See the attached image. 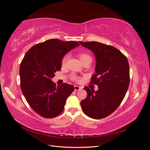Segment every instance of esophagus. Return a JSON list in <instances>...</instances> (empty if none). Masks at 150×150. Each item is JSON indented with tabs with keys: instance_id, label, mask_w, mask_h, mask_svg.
<instances>
[{
	"instance_id": "obj_1",
	"label": "esophagus",
	"mask_w": 150,
	"mask_h": 150,
	"mask_svg": "<svg viewBox=\"0 0 150 150\" xmlns=\"http://www.w3.org/2000/svg\"><path fill=\"white\" fill-rule=\"evenodd\" d=\"M83 88L82 87H80V86H74V90L75 91H79V90H81Z\"/></svg>"
}]
</instances>
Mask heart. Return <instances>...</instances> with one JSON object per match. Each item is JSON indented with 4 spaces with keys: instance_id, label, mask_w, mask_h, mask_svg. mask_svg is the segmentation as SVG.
Segmentation results:
<instances>
[{
    "instance_id": "b5f03b06",
    "label": "heart",
    "mask_w": 150,
    "mask_h": 150,
    "mask_svg": "<svg viewBox=\"0 0 150 150\" xmlns=\"http://www.w3.org/2000/svg\"><path fill=\"white\" fill-rule=\"evenodd\" d=\"M79 59L81 61V62H82L84 61H85L86 59H91V56L89 55H88V54H85V53H82V54H79ZM67 58H68V56L67 55L65 56L64 57H63L62 60V66H64L66 64V63L67 60ZM72 79H73V80H75V81H78L79 80L78 77H77L75 75L72 76Z\"/></svg>"
}]
</instances>
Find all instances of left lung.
<instances>
[{"mask_svg": "<svg viewBox=\"0 0 150 150\" xmlns=\"http://www.w3.org/2000/svg\"><path fill=\"white\" fill-rule=\"evenodd\" d=\"M79 42L96 58L95 74L90 83L98 86L96 91L84 88L88 96L81 105L89 117L101 119L114 112L123 100L129 84V63L115 47L94 41Z\"/></svg>", "mask_w": 150, "mask_h": 150, "instance_id": "1", "label": "left lung"}]
</instances>
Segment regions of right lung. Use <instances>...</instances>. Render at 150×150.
Masks as SVG:
<instances>
[{"label": "right lung", "mask_w": 150, "mask_h": 150, "mask_svg": "<svg viewBox=\"0 0 150 150\" xmlns=\"http://www.w3.org/2000/svg\"><path fill=\"white\" fill-rule=\"evenodd\" d=\"M79 46L74 41L49 39L35 45L25 54L19 69L21 87L27 102L39 115L51 118L64 110L74 88L67 83L56 87L52 78L61 70L64 56Z\"/></svg>", "instance_id": "1"}]
</instances>
